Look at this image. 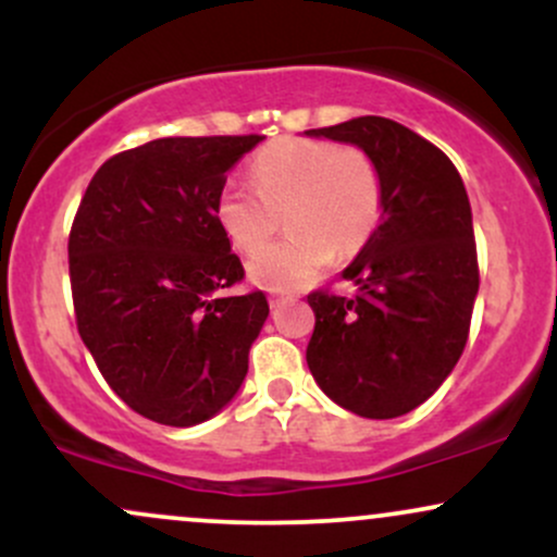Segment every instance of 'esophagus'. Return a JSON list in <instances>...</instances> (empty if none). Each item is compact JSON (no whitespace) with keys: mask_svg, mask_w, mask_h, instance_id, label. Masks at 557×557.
<instances>
[{"mask_svg":"<svg viewBox=\"0 0 557 557\" xmlns=\"http://www.w3.org/2000/svg\"><path fill=\"white\" fill-rule=\"evenodd\" d=\"M285 304V298L283 296H270V306L272 309H280V306Z\"/></svg>","mask_w":557,"mask_h":557,"instance_id":"1","label":"esophagus"}]
</instances>
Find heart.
<instances>
[{"label":"heart","instance_id":"1","mask_svg":"<svg viewBox=\"0 0 557 557\" xmlns=\"http://www.w3.org/2000/svg\"><path fill=\"white\" fill-rule=\"evenodd\" d=\"M253 184L227 183L216 198V220L243 253L271 237L278 214L292 235L248 261L253 285L293 293L311 285L341 257H354L382 214V183L374 162L354 146L283 138L253 159Z\"/></svg>","mask_w":557,"mask_h":557}]
</instances>
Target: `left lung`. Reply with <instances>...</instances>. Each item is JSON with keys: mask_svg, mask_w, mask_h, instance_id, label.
Returning a JSON list of instances; mask_svg holds the SVG:
<instances>
[{"mask_svg": "<svg viewBox=\"0 0 557 557\" xmlns=\"http://www.w3.org/2000/svg\"><path fill=\"white\" fill-rule=\"evenodd\" d=\"M359 146L382 183L380 227L343 270L354 296L311 293L306 363L322 393L367 419L413 411L463 354L479 293L471 203L437 146L387 117L306 131Z\"/></svg>", "mask_w": 557, "mask_h": 557, "instance_id": "obj_1", "label": "left lung"}]
</instances>
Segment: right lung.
I'll return each mask as SVG.
<instances>
[{"label":"right lung","instance_id":"1","mask_svg":"<svg viewBox=\"0 0 557 557\" xmlns=\"http://www.w3.org/2000/svg\"><path fill=\"white\" fill-rule=\"evenodd\" d=\"M264 136L157 138L107 159L70 230L78 332L140 417L194 426L235 398L270 317L225 296L243 264L216 220L227 172Z\"/></svg>","mask_w":557,"mask_h":557}]
</instances>
